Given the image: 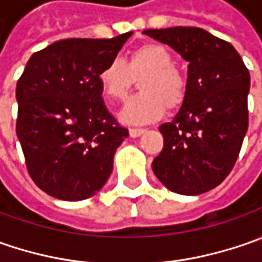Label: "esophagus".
I'll return each instance as SVG.
<instances>
[{"instance_id":"obj_1","label":"esophagus","mask_w":262,"mask_h":262,"mask_svg":"<svg viewBox=\"0 0 262 262\" xmlns=\"http://www.w3.org/2000/svg\"><path fill=\"white\" fill-rule=\"evenodd\" d=\"M146 129L144 128H129V137L136 138V137H140L141 134H144Z\"/></svg>"}]
</instances>
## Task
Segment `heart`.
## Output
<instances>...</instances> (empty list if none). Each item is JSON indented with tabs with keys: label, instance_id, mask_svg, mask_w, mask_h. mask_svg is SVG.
Returning <instances> with one entry per match:
<instances>
[{
	"label": "heart",
	"instance_id": "b5f03b06",
	"mask_svg": "<svg viewBox=\"0 0 262 262\" xmlns=\"http://www.w3.org/2000/svg\"><path fill=\"white\" fill-rule=\"evenodd\" d=\"M141 93L126 102L121 121L128 125H143L157 121L166 106L176 109L186 96V80L175 68V58L166 46L146 43L134 49L128 62L114 58L99 73V83L109 99L124 100L140 78Z\"/></svg>",
	"mask_w": 262,
	"mask_h": 262
}]
</instances>
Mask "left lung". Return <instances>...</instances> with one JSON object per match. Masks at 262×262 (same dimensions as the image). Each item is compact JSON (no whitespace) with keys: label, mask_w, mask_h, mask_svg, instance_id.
Returning <instances> with one entry per match:
<instances>
[{"label":"left lung","mask_w":262,"mask_h":262,"mask_svg":"<svg viewBox=\"0 0 262 262\" xmlns=\"http://www.w3.org/2000/svg\"><path fill=\"white\" fill-rule=\"evenodd\" d=\"M144 35L188 61L186 96L159 126L163 150L151 167L167 189L198 195L225 181L248 129L249 71L237 51L200 27L150 29Z\"/></svg>","instance_id":"1"}]
</instances>
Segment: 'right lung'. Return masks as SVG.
Instances as JSON below:
<instances>
[{
	"mask_svg": "<svg viewBox=\"0 0 262 262\" xmlns=\"http://www.w3.org/2000/svg\"><path fill=\"white\" fill-rule=\"evenodd\" d=\"M112 39H62L35 52L17 81V137L36 185L80 201L102 189L128 137L106 109L99 73L121 51Z\"/></svg>",
	"mask_w": 262,
	"mask_h": 262,
	"instance_id": "right-lung-1",
	"label": "right lung"
}]
</instances>
